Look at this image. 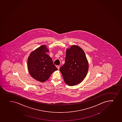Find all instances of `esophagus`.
Segmentation results:
<instances>
[{"mask_svg": "<svg viewBox=\"0 0 122 122\" xmlns=\"http://www.w3.org/2000/svg\"><path fill=\"white\" fill-rule=\"evenodd\" d=\"M56 66L57 68H58V70H59V69H60V66L58 65H57Z\"/></svg>", "mask_w": 122, "mask_h": 122, "instance_id": "1", "label": "esophagus"}]
</instances>
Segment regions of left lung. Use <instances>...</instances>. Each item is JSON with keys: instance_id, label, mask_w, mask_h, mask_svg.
I'll list each match as a JSON object with an SVG mask.
<instances>
[{"instance_id": "obj_1", "label": "left lung", "mask_w": 122, "mask_h": 122, "mask_svg": "<svg viewBox=\"0 0 122 122\" xmlns=\"http://www.w3.org/2000/svg\"><path fill=\"white\" fill-rule=\"evenodd\" d=\"M88 68V61L82 49L73 45L66 49L65 63L60 69L66 84H79L86 76Z\"/></svg>"}]
</instances>
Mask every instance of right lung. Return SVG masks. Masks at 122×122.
Returning <instances> with one entry per match:
<instances>
[{
    "label": "right lung",
    "mask_w": 122,
    "mask_h": 122,
    "mask_svg": "<svg viewBox=\"0 0 122 122\" xmlns=\"http://www.w3.org/2000/svg\"><path fill=\"white\" fill-rule=\"evenodd\" d=\"M49 50L42 45L32 51L28 58L29 73L36 80L44 82L48 79L55 71L58 70L51 57L46 54Z\"/></svg>",
    "instance_id": "add662e5"
}]
</instances>
